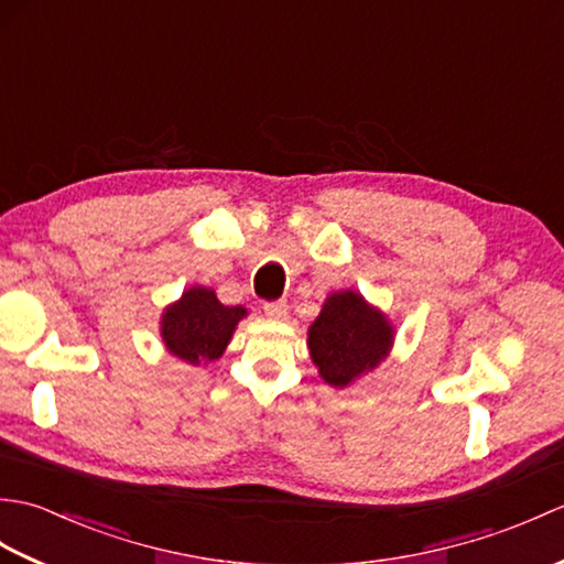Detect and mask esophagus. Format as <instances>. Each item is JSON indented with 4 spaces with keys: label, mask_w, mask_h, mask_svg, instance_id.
Returning a JSON list of instances; mask_svg holds the SVG:
<instances>
[{
    "label": "esophagus",
    "mask_w": 564,
    "mask_h": 564,
    "mask_svg": "<svg viewBox=\"0 0 564 564\" xmlns=\"http://www.w3.org/2000/svg\"><path fill=\"white\" fill-rule=\"evenodd\" d=\"M263 313H267L273 319H283L285 315H289V303H285V301H271V303L263 305Z\"/></svg>",
    "instance_id": "34e87169"
}]
</instances>
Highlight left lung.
<instances>
[{
    "label": "left lung",
    "mask_w": 564,
    "mask_h": 564,
    "mask_svg": "<svg viewBox=\"0 0 564 564\" xmlns=\"http://www.w3.org/2000/svg\"><path fill=\"white\" fill-rule=\"evenodd\" d=\"M307 346L319 376L344 388L376 368L392 346V327L354 291L332 293L307 332Z\"/></svg>",
    "instance_id": "left-lung-1"
}]
</instances>
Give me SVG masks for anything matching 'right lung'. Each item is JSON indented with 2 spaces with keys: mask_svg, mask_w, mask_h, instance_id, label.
Here are the masks:
<instances>
[{
  "mask_svg": "<svg viewBox=\"0 0 564 564\" xmlns=\"http://www.w3.org/2000/svg\"><path fill=\"white\" fill-rule=\"evenodd\" d=\"M245 307L223 305L213 291L191 289L162 317V339L176 358L200 366L220 358Z\"/></svg>",
  "mask_w": 564,
  "mask_h": 564,
  "instance_id": "right-lung-1",
  "label": "right lung"
}]
</instances>
